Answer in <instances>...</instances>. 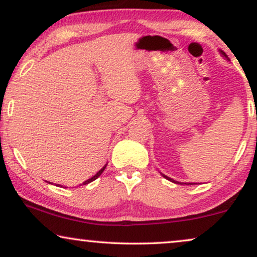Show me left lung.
I'll return each instance as SVG.
<instances>
[{"label": "left lung", "instance_id": "8db88e82", "mask_svg": "<svg viewBox=\"0 0 257 257\" xmlns=\"http://www.w3.org/2000/svg\"><path fill=\"white\" fill-rule=\"evenodd\" d=\"M220 52H221V55H222V56H223V57H226V58H228V57H227V55H226V54H224V52H223V51H221V50H220ZM163 177H164V178H166V179H167V180H170V181H172V182H175V184H181V185H184V184H182V182L175 181V180H173V179L168 178V177H166V175H164V174H163ZM188 184H189V182H188ZM189 185H192V184H189Z\"/></svg>", "mask_w": 257, "mask_h": 257}]
</instances>
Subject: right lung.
Listing matches in <instances>:
<instances>
[{
    "label": "right lung",
    "mask_w": 257,
    "mask_h": 257,
    "mask_svg": "<svg viewBox=\"0 0 257 257\" xmlns=\"http://www.w3.org/2000/svg\"><path fill=\"white\" fill-rule=\"evenodd\" d=\"M105 167H106V165H105V166H104L103 168H101V170H99V172H97V173L94 174L92 178H91V179H87L86 181H84V182H83V185H87V184H90V182H92L93 180H96V179H97L98 177H99V175H100L101 173H103L104 170H105ZM49 184H51V182H49ZM58 186H61V185H58Z\"/></svg>",
    "instance_id": "1"
}]
</instances>
